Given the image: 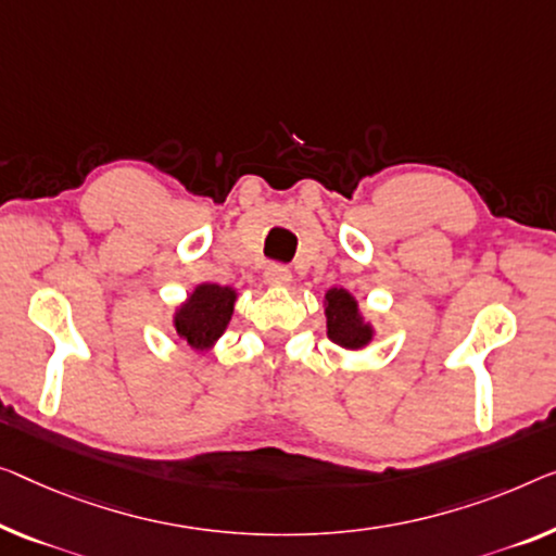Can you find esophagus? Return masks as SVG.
Listing matches in <instances>:
<instances>
[{
  "label": "esophagus",
  "mask_w": 556,
  "mask_h": 556,
  "mask_svg": "<svg viewBox=\"0 0 556 556\" xmlns=\"http://www.w3.org/2000/svg\"><path fill=\"white\" fill-rule=\"evenodd\" d=\"M264 279L271 287H287L292 281V271H289L285 264H269L267 271H264Z\"/></svg>",
  "instance_id": "1"
}]
</instances>
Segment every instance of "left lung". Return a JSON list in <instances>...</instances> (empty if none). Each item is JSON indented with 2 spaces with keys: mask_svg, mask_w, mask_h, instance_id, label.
Instances as JSON below:
<instances>
[{
  "mask_svg": "<svg viewBox=\"0 0 556 556\" xmlns=\"http://www.w3.org/2000/svg\"><path fill=\"white\" fill-rule=\"evenodd\" d=\"M327 337L344 350H362L371 342L375 329L362 317L359 304L342 287H331L325 294Z\"/></svg>",
  "mask_w": 556,
  "mask_h": 556,
  "instance_id": "8db88e82",
  "label": "left lung"
}]
</instances>
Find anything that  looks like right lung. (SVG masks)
<instances>
[{"label": "right lung", "instance_id": "add662e5", "mask_svg": "<svg viewBox=\"0 0 556 556\" xmlns=\"http://www.w3.org/2000/svg\"><path fill=\"white\" fill-rule=\"evenodd\" d=\"M237 292L222 285H199L187 302L174 312V329L197 352L212 350L225 334L235 312Z\"/></svg>", "mask_w": 556, "mask_h": 556}]
</instances>
